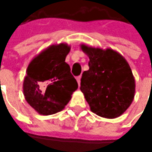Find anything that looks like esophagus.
<instances>
[{
	"label": "esophagus",
	"mask_w": 152,
	"mask_h": 152,
	"mask_svg": "<svg viewBox=\"0 0 152 152\" xmlns=\"http://www.w3.org/2000/svg\"><path fill=\"white\" fill-rule=\"evenodd\" d=\"M76 79H77V82H78L79 85H80V80H81V77H80V76H78V77H76Z\"/></svg>",
	"instance_id": "esophagus-1"
}]
</instances>
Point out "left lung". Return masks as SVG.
I'll return each mask as SVG.
<instances>
[{
	"mask_svg": "<svg viewBox=\"0 0 152 152\" xmlns=\"http://www.w3.org/2000/svg\"><path fill=\"white\" fill-rule=\"evenodd\" d=\"M80 49L89 56V70L82 74L80 91L92 113L113 119L130 107L135 94V79L126 59L112 48L85 44Z\"/></svg>",
	"mask_w": 152,
	"mask_h": 152,
	"instance_id": "8db88e82",
	"label": "left lung"
}]
</instances>
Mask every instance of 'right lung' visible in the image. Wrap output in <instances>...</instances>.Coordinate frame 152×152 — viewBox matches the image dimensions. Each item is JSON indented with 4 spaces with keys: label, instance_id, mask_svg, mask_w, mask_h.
Returning <instances> with one entry per match:
<instances>
[{
    "label": "right lung",
    "instance_id": "add662e5",
    "mask_svg": "<svg viewBox=\"0 0 152 152\" xmlns=\"http://www.w3.org/2000/svg\"><path fill=\"white\" fill-rule=\"evenodd\" d=\"M71 46L51 45L29 62L23 79L26 102L39 114L51 115L64 109L78 89V83L65 61Z\"/></svg>",
    "mask_w": 152,
    "mask_h": 152
}]
</instances>
